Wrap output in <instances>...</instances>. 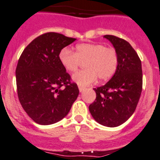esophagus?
<instances>
[{
    "label": "esophagus",
    "mask_w": 160,
    "mask_h": 160,
    "mask_svg": "<svg viewBox=\"0 0 160 160\" xmlns=\"http://www.w3.org/2000/svg\"><path fill=\"white\" fill-rule=\"evenodd\" d=\"M84 89H85L84 87L80 86V85H79V90H80V92H83L84 90Z\"/></svg>",
    "instance_id": "1"
}]
</instances>
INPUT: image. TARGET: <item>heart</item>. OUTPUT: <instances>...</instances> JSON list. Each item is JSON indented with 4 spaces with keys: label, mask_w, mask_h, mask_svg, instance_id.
Segmentation results:
<instances>
[{
    "label": "heart",
    "mask_w": 160,
    "mask_h": 160,
    "mask_svg": "<svg viewBox=\"0 0 160 160\" xmlns=\"http://www.w3.org/2000/svg\"><path fill=\"white\" fill-rule=\"evenodd\" d=\"M59 61L67 71L74 73L85 62L86 70L73 76V80L79 85L86 86L99 78L106 80L113 76L118 64L116 50L106 48L100 43H80L76 52L63 48L59 53Z\"/></svg>",
    "instance_id": "heart-1"
}]
</instances>
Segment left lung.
<instances>
[{
  "instance_id": "obj_1",
  "label": "left lung",
  "mask_w": 160,
  "mask_h": 160,
  "mask_svg": "<svg viewBox=\"0 0 160 160\" xmlns=\"http://www.w3.org/2000/svg\"><path fill=\"white\" fill-rule=\"evenodd\" d=\"M116 50L118 64L108 83L93 89L94 102L89 106L93 119L105 127L122 125L135 112L142 91L141 59L131 44L113 35H104Z\"/></svg>"
}]
</instances>
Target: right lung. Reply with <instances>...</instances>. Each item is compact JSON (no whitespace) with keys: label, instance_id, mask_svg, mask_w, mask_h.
Returning a JSON list of instances; mask_svg holds the SVG:
<instances>
[{"label":"right lung","instance_id":"right-lung-1","mask_svg":"<svg viewBox=\"0 0 160 160\" xmlns=\"http://www.w3.org/2000/svg\"><path fill=\"white\" fill-rule=\"evenodd\" d=\"M46 33L23 51L15 70L18 98L26 113L40 125H50L68 114L79 95L76 83L59 61V53L76 41Z\"/></svg>","mask_w":160,"mask_h":160}]
</instances>
